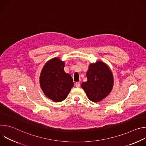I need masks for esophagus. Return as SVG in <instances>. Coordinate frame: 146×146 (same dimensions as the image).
Wrapping results in <instances>:
<instances>
[{"instance_id": "obj_1", "label": "esophagus", "mask_w": 146, "mask_h": 146, "mask_svg": "<svg viewBox=\"0 0 146 146\" xmlns=\"http://www.w3.org/2000/svg\"><path fill=\"white\" fill-rule=\"evenodd\" d=\"M76 86L77 88H79L80 87V82H76Z\"/></svg>"}]
</instances>
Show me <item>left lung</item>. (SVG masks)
I'll return each mask as SVG.
<instances>
[{"label": "left lung", "mask_w": 146, "mask_h": 146, "mask_svg": "<svg viewBox=\"0 0 146 146\" xmlns=\"http://www.w3.org/2000/svg\"><path fill=\"white\" fill-rule=\"evenodd\" d=\"M87 81L81 84L89 99L98 102L105 98L112 90L114 79L109 66L101 61L91 64L87 72Z\"/></svg>", "instance_id": "obj_1"}]
</instances>
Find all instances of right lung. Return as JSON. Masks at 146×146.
Here are the masks:
<instances>
[{"label": "right lung", "instance_id": "1", "mask_svg": "<svg viewBox=\"0 0 146 146\" xmlns=\"http://www.w3.org/2000/svg\"><path fill=\"white\" fill-rule=\"evenodd\" d=\"M65 62L59 58L48 60L40 76V85L44 95L55 102L65 100L74 83L72 76L64 71Z\"/></svg>", "mask_w": 146, "mask_h": 146}]
</instances>
